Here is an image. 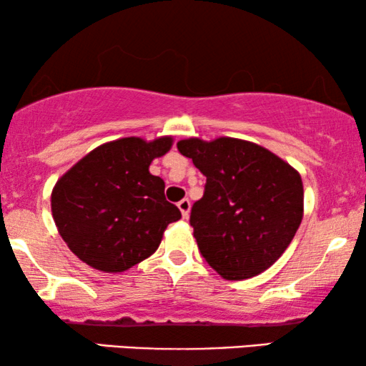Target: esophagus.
I'll list each match as a JSON object with an SVG mask.
<instances>
[{
    "label": "esophagus",
    "instance_id": "esophagus-1",
    "mask_svg": "<svg viewBox=\"0 0 366 366\" xmlns=\"http://www.w3.org/2000/svg\"><path fill=\"white\" fill-rule=\"evenodd\" d=\"M178 208H179V212H182V217L184 219H188L189 209H192V203H189V199L188 198H183L182 202H178Z\"/></svg>",
    "mask_w": 366,
    "mask_h": 366
}]
</instances>
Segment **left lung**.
<instances>
[{"label": "left lung", "mask_w": 366, "mask_h": 366, "mask_svg": "<svg viewBox=\"0 0 366 366\" xmlns=\"http://www.w3.org/2000/svg\"><path fill=\"white\" fill-rule=\"evenodd\" d=\"M183 157L207 177L189 223L203 258L224 280L268 269L303 219V182L292 164L239 138L179 139Z\"/></svg>", "instance_id": "8db88e82"}]
</instances>
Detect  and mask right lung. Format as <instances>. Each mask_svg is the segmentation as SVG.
I'll use <instances>...</instances> for the list:
<instances>
[{"instance_id": "right-lung-1", "label": "right lung", "mask_w": 366, "mask_h": 366, "mask_svg": "<svg viewBox=\"0 0 366 366\" xmlns=\"http://www.w3.org/2000/svg\"><path fill=\"white\" fill-rule=\"evenodd\" d=\"M173 137L113 139L92 149L59 177L51 192L58 233L76 257L104 273L127 272L157 252L169 223L182 218L149 173Z\"/></svg>"}]
</instances>
